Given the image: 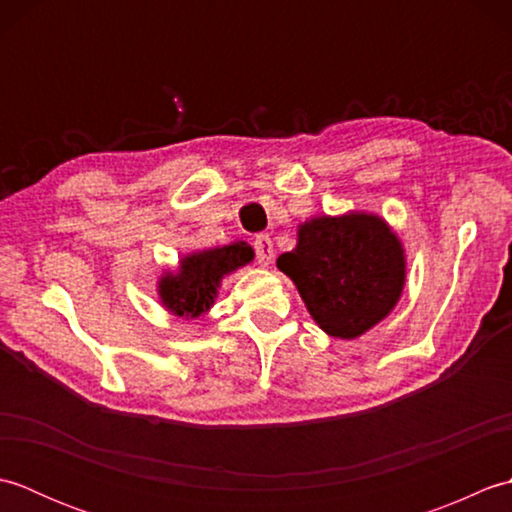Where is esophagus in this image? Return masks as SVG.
Instances as JSON below:
<instances>
[{"label": "esophagus", "instance_id": "obj_1", "mask_svg": "<svg viewBox=\"0 0 512 512\" xmlns=\"http://www.w3.org/2000/svg\"><path fill=\"white\" fill-rule=\"evenodd\" d=\"M255 255H257V262L262 266H268L273 262V239L268 235H257L255 237Z\"/></svg>", "mask_w": 512, "mask_h": 512}]
</instances>
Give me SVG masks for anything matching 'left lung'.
Masks as SVG:
<instances>
[{"label": "left lung", "instance_id": "obj_1", "mask_svg": "<svg viewBox=\"0 0 512 512\" xmlns=\"http://www.w3.org/2000/svg\"><path fill=\"white\" fill-rule=\"evenodd\" d=\"M310 317L334 339H358L396 308L405 288V248L383 217L363 211L310 217L297 248L279 255Z\"/></svg>", "mask_w": 512, "mask_h": 512}]
</instances>
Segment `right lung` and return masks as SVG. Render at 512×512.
<instances>
[{
    "label": "right lung",
    "mask_w": 512,
    "mask_h": 512,
    "mask_svg": "<svg viewBox=\"0 0 512 512\" xmlns=\"http://www.w3.org/2000/svg\"><path fill=\"white\" fill-rule=\"evenodd\" d=\"M253 257L255 250L246 242L184 255L176 270H167L158 279L160 303L173 317L198 319L213 308L222 279L253 262Z\"/></svg>",
    "instance_id": "obj_1"
}]
</instances>
